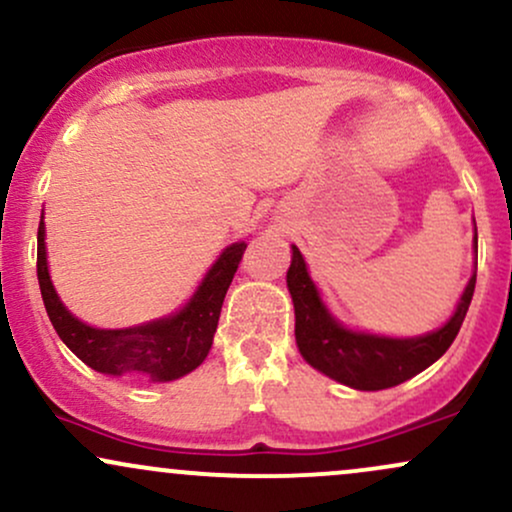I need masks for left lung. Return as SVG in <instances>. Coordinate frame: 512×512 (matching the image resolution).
I'll use <instances>...</instances> for the list:
<instances>
[{"label":"left lung","instance_id":"1","mask_svg":"<svg viewBox=\"0 0 512 512\" xmlns=\"http://www.w3.org/2000/svg\"><path fill=\"white\" fill-rule=\"evenodd\" d=\"M472 248L477 255V223H474ZM474 284H477V257H474L472 276L445 325L416 337H387V334L346 327L332 313L296 245H291V267L286 272L301 356L327 378L363 392L387 390L433 366L455 342L472 303Z\"/></svg>","mask_w":512,"mask_h":512}]
</instances>
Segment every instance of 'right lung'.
Segmentation results:
<instances>
[{"label":"right lung","mask_w":512,"mask_h":512,"mask_svg":"<svg viewBox=\"0 0 512 512\" xmlns=\"http://www.w3.org/2000/svg\"><path fill=\"white\" fill-rule=\"evenodd\" d=\"M45 216L38 226V284L52 327L76 358L103 375H142L151 383H170L202 366L214 344L221 305L248 243L238 240L216 257L195 293L175 313L132 327H93L79 320L55 291L45 245Z\"/></svg>","instance_id":"obj_1"}]
</instances>
